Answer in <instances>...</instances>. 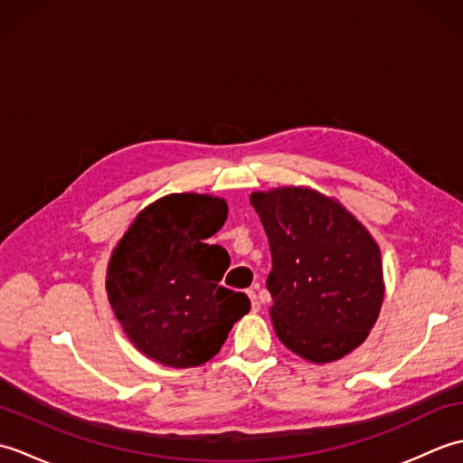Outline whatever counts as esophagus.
<instances>
[{
  "label": "esophagus",
  "instance_id": "esophagus-1",
  "mask_svg": "<svg viewBox=\"0 0 463 463\" xmlns=\"http://www.w3.org/2000/svg\"><path fill=\"white\" fill-rule=\"evenodd\" d=\"M249 297H250V302H252V308L259 310V308H260V300H259V297H257V292L249 290Z\"/></svg>",
  "mask_w": 463,
  "mask_h": 463
}]
</instances>
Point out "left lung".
<instances>
[{"mask_svg": "<svg viewBox=\"0 0 463 463\" xmlns=\"http://www.w3.org/2000/svg\"><path fill=\"white\" fill-rule=\"evenodd\" d=\"M269 237L270 318L284 346L310 362L346 356L366 340L383 300L380 249L336 201L284 186L254 193Z\"/></svg>", "mask_w": 463, "mask_h": 463, "instance_id": "left-lung-1", "label": "left lung"}]
</instances>
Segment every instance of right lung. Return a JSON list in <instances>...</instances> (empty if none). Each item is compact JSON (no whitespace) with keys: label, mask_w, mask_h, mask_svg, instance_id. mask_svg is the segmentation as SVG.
Listing matches in <instances>:
<instances>
[{"label":"right lung","mask_w":463,"mask_h":463,"mask_svg":"<svg viewBox=\"0 0 463 463\" xmlns=\"http://www.w3.org/2000/svg\"><path fill=\"white\" fill-rule=\"evenodd\" d=\"M209 194H169L146 206L117 244L107 294L127 336L165 366H201L250 310L244 292L221 287L231 259L206 239L226 221Z\"/></svg>","instance_id":"1"}]
</instances>
